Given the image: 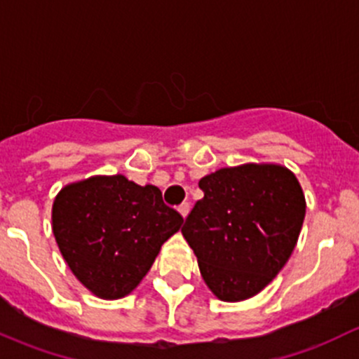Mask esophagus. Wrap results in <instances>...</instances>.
Here are the masks:
<instances>
[{
	"label": "esophagus",
	"mask_w": 359,
	"mask_h": 359,
	"mask_svg": "<svg viewBox=\"0 0 359 359\" xmlns=\"http://www.w3.org/2000/svg\"><path fill=\"white\" fill-rule=\"evenodd\" d=\"M178 210H180V214L183 216V219H184V217L188 216V212H190V204H188V202H184V204H181L178 207Z\"/></svg>",
	"instance_id": "obj_1"
}]
</instances>
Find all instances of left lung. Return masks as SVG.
<instances>
[{"label":"left lung","mask_w":359,"mask_h":359,"mask_svg":"<svg viewBox=\"0 0 359 359\" xmlns=\"http://www.w3.org/2000/svg\"><path fill=\"white\" fill-rule=\"evenodd\" d=\"M204 198L181 228L205 285L224 302L254 297L273 282L297 245L306 198L280 164L221 168L198 181Z\"/></svg>","instance_id":"left-lung-1"}]
</instances>
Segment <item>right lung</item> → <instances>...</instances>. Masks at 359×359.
Instances as JSON below:
<instances>
[{"mask_svg":"<svg viewBox=\"0 0 359 359\" xmlns=\"http://www.w3.org/2000/svg\"><path fill=\"white\" fill-rule=\"evenodd\" d=\"M183 217L154 184L123 175L65 184L51 207V228L70 271L100 299L131 294Z\"/></svg>","mask_w":359,"mask_h":359,"instance_id":"1","label":"right lung"}]
</instances>
